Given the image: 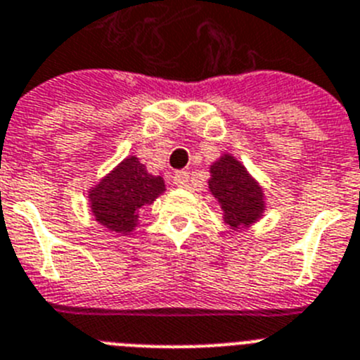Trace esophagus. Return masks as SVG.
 <instances>
[{
    "mask_svg": "<svg viewBox=\"0 0 360 360\" xmlns=\"http://www.w3.org/2000/svg\"><path fill=\"white\" fill-rule=\"evenodd\" d=\"M188 183H190V174L184 172V170H179V172L174 174V184L177 188H186Z\"/></svg>",
    "mask_w": 360,
    "mask_h": 360,
    "instance_id": "34e87169",
    "label": "esophagus"
}]
</instances>
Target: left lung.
Wrapping results in <instances>:
<instances>
[{"label":"left lung","mask_w":360,"mask_h":360,"mask_svg":"<svg viewBox=\"0 0 360 360\" xmlns=\"http://www.w3.org/2000/svg\"><path fill=\"white\" fill-rule=\"evenodd\" d=\"M210 192L219 200L229 228H248L260 219L265 210L264 192L240 161L224 154L210 167Z\"/></svg>","instance_id":"1"}]
</instances>
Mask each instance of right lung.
Instances as JSON below:
<instances>
[{
    "instance_id": "1",
    "label": "right lung",
    "mask_w": 360,
    "mask_h": 360,
    "mask_svg": "<svg viewBox=\"0 0 360 360\" xmlns=\"http://www.w3.org/2000/svg\"><path fill=\"white\" fill-rule=\"evenodd\" d=\"M163 192V177L148 174L147 167L131 156L89 190V204L96 222L109 231L127 235L138 226L140 210Z\"/></svg>"
}]
</instances>
